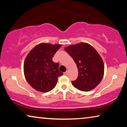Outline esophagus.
Returning a JSON list of instances; mask_svg holds the SVG:
<instances>
[{
  "instance_id": "obj_1",
  "label": "esophagus",
  "mask_w": 127,
  "mask_h": 127,
  "mask_svg": "<svg viewBox=\"0 0 127 127\" xmlns=\"http://www.w3.org/2000/svg\"><path fill=\"white\" fill-rule=\"evenodd\" d=\"M63 74H64V75H65V76H66V75L68 74V72L66 71V72H64Z\"/></svg>"
}]
</instances>
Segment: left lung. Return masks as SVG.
Returning a JSON list of instances; mask_svg holds the SVG:
<instances>
[{"mask_svg": "<svg viewBox=\"0 0 127 127\" xmlns=\"http://www.w3.org/2000/svg\"><path fill=\"white\" fill-rule=\"evenodd\" d=\"M65 50L76 63L78 70L77 78L72 85L80 91H89L101 81L104 65L101 58L90 45L81 42L65 48Z\"/></svg>", "mask_w": 127, "mask_h": 127, "instance_id": "8db88e82", "label": "left lung"}]
</instances>
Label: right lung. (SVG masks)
Here are the masks:
<instances>
[{
    "label": "right lung",
    "instance_id": "obj_1",
    "mask_svg": "<svg viewBox=\"0 0 127 127\" xmlns=\"http://www.w3.org/2000/svg\"><path fill=\"white\" fill-rule=\"evenodd\" d=\"M61 45L38 44L29 53L25 59L24 74L28 83L38 91L47 92L57 85L58 78L63 73L59 70V64L53 57Z\"/></svg>",
    "mask_w": 127,
    "mask_h": 127
}]
</instances>
